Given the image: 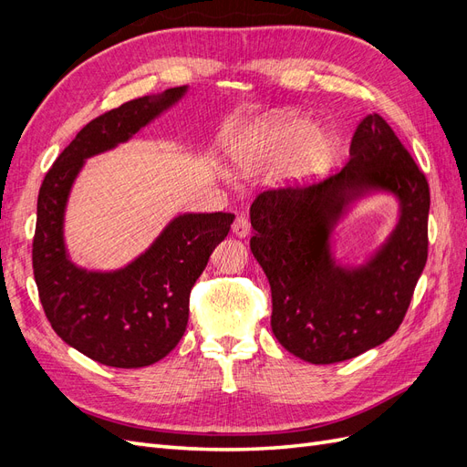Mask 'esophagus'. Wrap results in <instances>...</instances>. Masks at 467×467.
Listing matches in <instances>:
<instances>
[{"instance_id":"obj_1","label":"esophagus","mask_w":467,"mask_h":467,"mask_svg":"<svg viewBox=\"0 0 467 467\" xmlns=\"http://www.w3.org/2000/svg\"><path fill=\"white\" fill-rule=\"evenodd\" d=\"M232 230L237 237H247L251 234V222L245 216H237L232 225Z\"/></svg>"}]
</instances>
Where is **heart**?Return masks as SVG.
Here are the masks:
<instances>
[{"label":"heart","instance_id":"1","mask_svg":"<svg viewBox=\"0 0 467 467\" xmlns=\"http://www.w3.org/2000/svg\"><path fill=\"white\" fill-rule=\"evenodd\" d=\"M337 151L331 132L312 130V122L290 112H271L245 126L234 146V160L244 171L280 163L286 181L309 182L329 171Z\"/></svg>","mask_w":467,"mask_h":467}]
</instances>
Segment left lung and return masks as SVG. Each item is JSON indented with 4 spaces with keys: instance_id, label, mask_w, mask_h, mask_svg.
Wrapping results in <instances>:
<instances>
[{
    "instance_id": "obj_1",
    "label": "left lung",
    "mask_w": 467,
    "mask_h": 467,
    "mask_svg": "<svg viewBox=\"0 0 467 467\" xmlns=\"http://www.w3.org/2000/svg\"><path fill=\"white\" fill-rule=\"evenodd\" d=\"M368 190L400 199L402 216L366 265H335L332 225ZM431 192L425 173L379 115L352 136L341 171L309 185L263 191L251 204V251L271 285L278 343L312 364L355 358L400 329L429 255Z\"/></svg>"
}]
</instances>
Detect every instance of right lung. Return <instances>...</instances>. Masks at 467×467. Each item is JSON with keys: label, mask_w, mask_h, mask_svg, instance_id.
<instances>
[{"label": "right lung", "mask_w": 467, "mask_h": 467, "mask_svg": "<svg viewBox=\"0 0 467 467\" xmlns=\"http://www.w3.org/2000/svg\"><path fill=\"white\" fill-rule=\"evenodd\" d=\"M187 88L140 97L83 126L42 181L33 237V271L42 309L64 343L115 368H142L181 341L189 298L234 214L177 216L153 245L115 273H88L64 247V210L88 158L115 148L177 103Z\"/></svg>", "instance_id": "right-lung-1"}]
</instances>
